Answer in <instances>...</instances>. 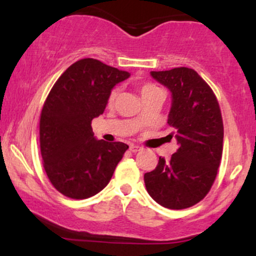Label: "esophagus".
Instances as JSON below:
<instances>
[{"instance_id":"34e87169","label":"esophagus","mask_w":256,"mask_h":256,"mask_svg":"<svg viewBox=\"0 0 256 256\" xmlns=\"http://www.w3.org/2000/svg\"><path fill=\"white\" fill-rule=\"evenodd\" d=\"M130 150H131L132 152H140V150H142V148H140V146L131 144V146H130Z\"/></svg>"}]
</instances>
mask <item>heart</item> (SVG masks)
<instances>
[{"mask_svg": "<svg viewBox=\"0 0 256 256\" xmlns=\"http://www.w3.org/2000/svg\"><path fill=\"white\" fill-rule=\"evenodd\" d=\"M156 89H158V88H156L155 85H152V84H143L142 86H140V94H142V96H143V95H146V92H150V91L156 90ZM116 90H113L110 92V98H108V102H110V104H113L114 100H116Z\"/></svg>", "mask_w": 256, "mask_h": 256, "instance_id": "obj_1", "label": "heart"}]
</instances>
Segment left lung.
Here are the masks:
<instances>
[{
    "label": "left lung",
    "mask_w": 256,
    "mask_h": 256,
    "mask_svg": "<svg viewBox=\"0 0 256 256\" xmlns=\"http://www.w3.org/2000/svg\"><path fill=\"white\" fill-rule=\"evenodd\" d=\"M171 92L167 124L173 128L178 149L170 160L144 174L146 192L170 210L192 207L207 195L216 177L222 154L224 126L216 95L188 67L150 72Z\"/></svg>",
    "instance_id": "obj_1"
}]
</instances>
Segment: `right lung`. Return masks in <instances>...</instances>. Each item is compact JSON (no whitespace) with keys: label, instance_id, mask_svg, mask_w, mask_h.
Segmentation results:
<instances>
[{"label":"right lung","instance_id":"add662e5","mask_svg":"<svg viewBox=\"0 0 256 256\" xmlns=\"http://www.w3.org/2000/svg\"><path fill=\"white\" fill-rule=\"evenodd\" d=\"M130 73L96 58L74 62L44 102L40 122L43 166L55 189L83 200L101 192L128 146L96 140L91 120L106 110L112 90Z\"/></svg>","mask_w":256,"mask_h":256}]
</instances>
